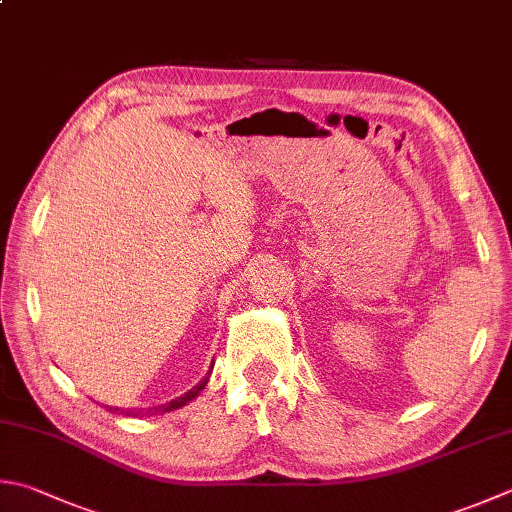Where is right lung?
<instances>
[{"instance_id":"obj_1","label":"right lung","mask_w":512,"mask_h":512,"mask_svg":"<svg viewBox=\"0 0 512 512\" xmlns=\"http://www.w3.org/2000/svg\"><path fill=\"white\" fill-rule=\"evenodd\" d=\"M211 368H214V365H211ZM207 385V379L205 381H200L194 390H189V392H185L182 394V397H178V399H173V401H169V403H165V406H158V408H153V412H171V410H178V408H182L185 406V403H189L191 399H196L198 397V392L205 388ZM104 408H109V406H104ZM111 412H120V414H127V417H144V414H149L151 410H120V408H109Z\"/></svg>"}]
</instances>
